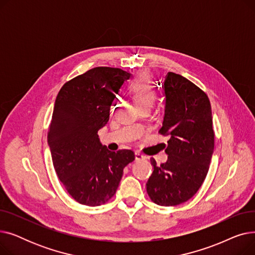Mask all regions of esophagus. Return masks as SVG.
I'll return each instance as SVG.
<instances>
[{"label":"esophagus","instance_id":"obj_1","mask_svg":"<svg viewBox=\"0 0 255 255\" xmlns=\"http://www.w3.org/2000/svg\"><path fill=\"white\" fill-rule=\"evenodd\" d=\"M143 159H145L144 155H142L139 152H135V160H136V161H138V160H143Z\"/></svg>","mask_w":255,"mask_h":255}]
</instances>
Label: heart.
<instances>
[{
  "label": "heart",
  "instance_id": "b5f03b06",
  "mask_svg": "<svg viewBox=\"0 0 255 255\" xmlns=\"http://www.w3.org/2000/svg\"><path fill=\"white\" fill-rule=\"evenodd\" d=\"M130 91L132 92L138 105L141 107L152 106L157 99V94L148 74H142L133 80L130 85Z\"/></svg>",
  "mask_w": 255,
  "mask_h": 255
}]
</instances>
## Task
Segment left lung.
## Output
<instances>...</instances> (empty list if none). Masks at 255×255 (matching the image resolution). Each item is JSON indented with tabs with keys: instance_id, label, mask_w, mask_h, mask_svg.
<instances>
[{
	"instance_id": "8db88e82",
	"label": "left lung",
	"mask_w": 255,
	"mask_h": 255,
	"mask_svg": "<svg viewBox=\"0 0 255 255\" xmlns=\"http://www.w3.org/2000/svg\"><path fill=\"white\" fill-rule=\"evenodd\" d=\"M165 113L159 133L168 135L167 161L157 165L146 192L159 206L172 207L189 200L203 185L214 152L211 103L207 94L186 77L168 72L162 80Z\"/></svg>"
}]
</instances>
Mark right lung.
<instances>
[{
  "label": "right lung",
  "instance_id": "add662e5",
  "mask_svg": "<svg viewBox=\"0 0 255 255\" xmlns=\"http://www.w3.org/2000/svg\"><path fill=\"white\" fill-rule=\"evenodd\" d=\"M129 77L120 68L96 67L67 82L57 96L47 132L52 163L67 192L82 205L109 202L125 166L135 159L132 150H107L98 137Z\"/></svg>",
  "mask_w": 255,
  "mask_h": 255
}]
</instances>
